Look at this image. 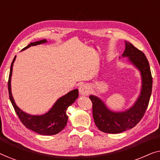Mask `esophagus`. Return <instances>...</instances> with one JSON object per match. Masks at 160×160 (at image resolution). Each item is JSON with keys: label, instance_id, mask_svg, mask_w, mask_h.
Here are the masks:
<instances>
[{"label": "esophagus", "instance_id": "1", "mask_svg": "<svg viewBox=\"0 0 160 160\" xmlns=\"http://www.w3.org/2000/svg\"><path fill=\"white\" fill-rule=\"evenodd\" d=\"M78 89H79V92L82 95L87 96L89 94V87L87 84H82Z\"/></svg>", "mask_w": 160, "mask_h": 160}]
</instances>
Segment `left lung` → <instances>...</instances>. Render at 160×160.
Returning a JSON list of instances; mask_svg holds the SVG:
<instances>
[{
	"label": "left lung",
	"mask_w": 160,
	"mask_h": 160,
	"mask_svg": "<svg viewBox=\"0 0 160 160\" xmlns=\"http://www.w3.org/2000/svg\"><path fill=\"white\" fill-rule=\"evenodd\" d=\"M125 42L123 58H128L131 64L140 71L141 76V92L136 101L124 111H113L109 109L100 98L89 96L92 102V114L95 125L106 133H120L136 125L143 118L147 109L152 90V77L148 61L143 52L132 43Z\"/></svg>",
	"instance_id": "left-lung-1"
}]
</instances>
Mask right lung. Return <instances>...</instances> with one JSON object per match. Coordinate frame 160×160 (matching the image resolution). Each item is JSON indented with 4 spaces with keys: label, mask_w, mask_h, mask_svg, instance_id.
<instances>
[{
    "label": "right lung",
    "mask_w": 160,
    "mask_h": 160,
    "mask_svg": "<svg viewBox=\"0 0 160 160\" xmlns=\"http://www.w3.org/2000/svg\"><path fill=\"white\" fill-rule=\"evenodd\" d=\"M47 42V41L46 39H43V40L36 41V42L30 43L27 47L22 49V50L27 49L28 48L32 47V46L39 45ZM16 57L17 56L14 57V60H13L12 62V65H11L9 77H8V89L11 102H12L17 116L19 117L22 123L26 128L30 129V130H31L35 132L44 135H52L58 134L66 126L68 122L66 110L68 108V106H71L78 98V89H73V90L69 92L66 95H63L58 99V100L52 106V108L49 109V111L44 113V114L31 115L28 113H25V111L21 110L17 106L12 93L11 79H12V76L13 65H14V62L15 60H16Z\"/></svg>",
    "instance_id": "add662e5"
}]
</instances>
